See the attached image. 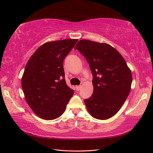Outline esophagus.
I'll list each match as a JSON object with an SVG mask.
<instances>
[{"instance_id": "34e87169", "label": "esophagus", "mask_w": 153, "mask_h": 153, "mask_svg": "<svg viewBox=\"0 0 153 153\" xmlns=\"http://www.w3.org/2000/svg\"><path fill=\"white\" fill-rule=\"evenodd\" d=\"M81 88H82V86H81V85H78V86L76 87V89L77 91H79L81 89Z\"/></svg>"}]
</instances>
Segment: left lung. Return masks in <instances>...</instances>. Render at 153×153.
Wrapping results in <instances>:
<instances>
[{"label":"left lung","instance_id":"obj_1","mask_svg":"<svg viewBox=\"0 0 153 153\" xmlns=\"http://www.w3.org/2000/svg\"><path fill=\"white\" fill-rule=\"evenodd\" d=\"M74 48L88 62L93 77V95L84 100L87 110L97 119L111 118L130 93L131 70L119 52L108 44L82 39Z\"/></svg>","mask_w":153,"mask_h":153}]
</instances>
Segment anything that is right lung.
Returning <instances> with one entry per match:
<instances>
[{"label": "right lung", "instance_id": "obj_1", "mask_svg": "<svg viewBox=\"0 0 153 153\" xmlns=\"http://www.w3.org/2000/svg\"><path fill=\"white\" fill-rule=\"evenodd\" d=\"M77 39L47 42L32 55L22 79L25 99L34 113L45 120H54L65 111L74 93L67 85L63 68L64 58Z\"/></svg>", "mask_w": 153, "mask_h": 153}]
</instances>
